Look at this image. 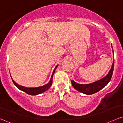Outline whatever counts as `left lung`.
I'll use <instances>...</instances> for the list:
<instances>
[{
  "label": "left lung",
  "mask_w": 123,
  "mask_h": 123,
  "mask_svg": "<svg viewBox=\"0 0 123 123\" xmlns=\"http://www.w3.org/2000/svg\"><path fill=\"white\" fill-rule=\"evenodd\" d=\"M114 62H113L111 68L108 74L103 78L101 79L96 82L88 84H81L77 83L74 81H71L72 86L75 89L78 90L80 92L86 94V95H91V94L98 92L99 90L105 87L106 85L108 84L111 79L114 70Z\"/></svg>",
  "instance_id": "8db88e82"
}]
</instances>
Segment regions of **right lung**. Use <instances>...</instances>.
Listing matches in <instances>:
<instances>
[{
	"mask_svg": "<svg viewBox=\"0 0 123 123\" xmlns=\"http://www.w3.org/2000/svg\"><path fill=\"white\" fill-rule=\"evenodd\" d=\"M57 67H58V65L56 66V67L55 68V69H54V71H53V72H52V74L51 78V80H50L49 82L47 84L43 85V86H39V87H36V88L25 87V86H21V85L18 84L16 83V82H15L13 80L12 77H11V78H12V80L13 82V84L15 85V86H16L18 88H19V90L24 91V92L27 93L28 94H29V95H38V94H41V93L45 92V91H46V90H48L50 87H51V86L52 85V84L53 75H54V72H55V71L56 70ZM10 77H11V76H10Z\"/></svg>",
	"mask_w": 123,
	"mask_h": 123,
	"instance_id": "1",
	"label": "right lung"
}]
</instances>
